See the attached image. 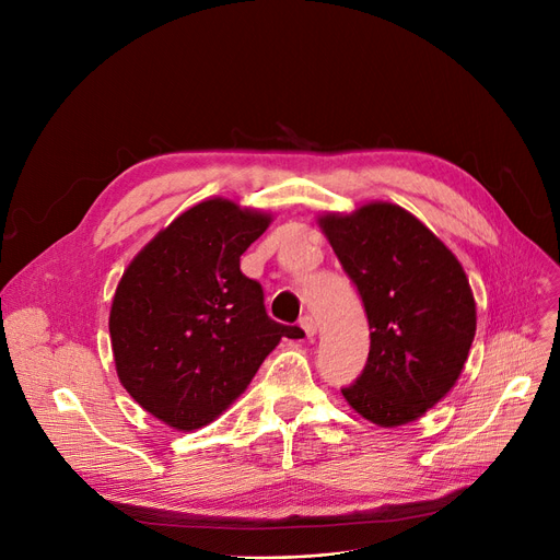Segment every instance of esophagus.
<instances>
[{
  "mask_svg": "<svg viewBox=\"0 0 560 560\" xmlns=\"http://www.w3.org/2000/svg\"><path fill=\"white\" fill-rule=\"evenodd\" d=\"M300 327H302V331L306 334V338H313V336L317 334V322H315L311 315H304V317L300 319Z\"/></svg>",
  "mask_w": 560,
  "mask_h": 560,
  "instance_id": "1",
  "label": "esophagus"
}]
</instances>
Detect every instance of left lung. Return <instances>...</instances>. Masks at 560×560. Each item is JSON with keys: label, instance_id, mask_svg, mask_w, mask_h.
Instances as JSON below:
<instances>
[{"label": "left lung", "instance_id": "1", "mask_svg": "<svg viewBox=\"0 0 560 560\" xmlns=\"http://www.w3.org/2000/svg\"><path fill=\"white\" fill-rule=\"evenodd\" d=\"M370 322V357L342 397L378 427L422 418L454 386L477 331V304L463 265L413 213L370 201L317 215Z\"/></svg>", "mask_w": 560, "mask_h": 560}]
</instances>
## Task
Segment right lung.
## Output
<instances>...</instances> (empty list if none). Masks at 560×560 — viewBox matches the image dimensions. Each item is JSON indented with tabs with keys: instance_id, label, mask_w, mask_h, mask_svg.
<instances>
[{
	"instance_id": "right-lung-1",
	"label": "right lung",
	"mask_w": 560,
	"mask_h": 560,
	"mask_svg": "<svg viewBox=\"0 0 560 560\" xmlns=\"http://www.w3.org/2000/svg\"><path fill=\"white\" fill-rule=\"evenodd\" d=\"M272 215L203 199L147 243L115 288L108 331L117 378L156 420L195 431L238 399L298 327L270 319L243 252Z\"/></svg>"
}]
</instances>
